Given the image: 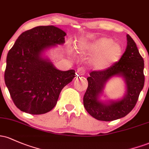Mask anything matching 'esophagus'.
<instances>
[{
	"label": "esophagus",
	"mask_w": 149,
	"mask_h": 149,
	"mask_svg": "<svg viewBox=\"0 0 149 149\" xmlns=\"http://www.w3.org/2000/svg\"><path fill=\"white\" fill-rule=\"evenodd\" d=\"M85 73H86V71H85V69L83 68H78L77 71H76L77 76H83L85 74Z\"/></svg>",
	"instance_id": "esophagus-1"
}]
</instances>
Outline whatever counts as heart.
I'll return each instance as SVG.
<instances>
[{
	"label": "heart",
	"instance_id": "heart-1",
	"mask_svg": "<svg viewBox=\"0 0 149 149\" xmlns=\"http://www.w3.org/2000/svg\"><path fill=\"white\" fill-rule=\"evenodd\" d=\"M78 48L97 53L92 61L93 67L97 70H104L112 66L119 61L123 52L120 44L107 37H102L91 43L79 42Z\"/></svg>",
	"mask_w": 149,
	"mask_h": 149
}]
</instances>
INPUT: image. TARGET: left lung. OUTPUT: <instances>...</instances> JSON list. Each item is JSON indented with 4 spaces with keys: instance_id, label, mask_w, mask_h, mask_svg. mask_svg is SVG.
<instances>
[{
    "instance_id": "obj_1",
    "label": "left lung",
    "mask_w": 149,
    "mask_h": 149,
    "mask_svg": "<svg viewBox=\"0 0 149 149\" xmlns=\"http://www.w3.org/2000/svg\"><path fill=\"white\" fill-rule=\"evenodd\" d=\"M127 46L120 61L106 70L92 71L87 78L88 86L83 97L86 111L100 121H113L128 114L136 104L144 86V62L136 45L130 35H127ZM115 76L123 78L126 91L122 99L102 101L105 85Z\"/></svg>"
}]
</instances>
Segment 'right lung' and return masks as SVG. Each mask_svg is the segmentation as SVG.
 Instances as JSON below:
<instances>
[{
  "mask_svg": "<svg viewBox=\"0 0 149 149\" xmlns=\"http://www.w3.org/2000/svg\"><path fill=\"white\" fill-rule=\"evenodd\" d=\"M66 35L55 26H38L22 32L8 52L5 83L14 104L22 112H49L61 90L75 77L74 70L60 71L44 56L49 49L63 45Z\"/></svg>",
  "mask_w": 149,
  "mask_h": 149,
  "instance_id": "1",
  "label": "right lung"
}]
</instances>
